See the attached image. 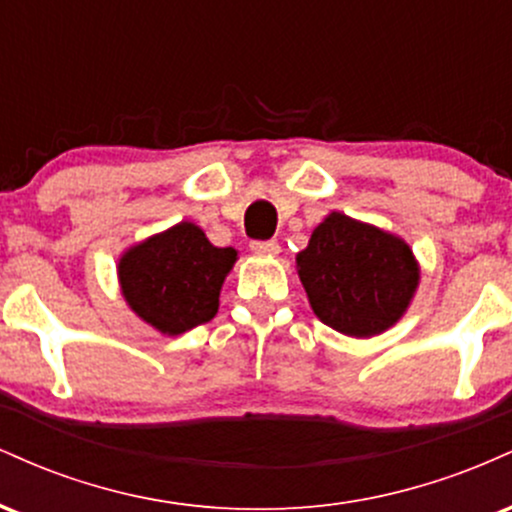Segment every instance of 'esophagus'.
I'll list each match as a JSON object with an SVG mask.
<instances>
[{
  "label": "esophagus",
  "mask_w": 512,
  "mask_h": 512,
  "mask_svg": "<svg viewBox=\"0 0 512 512\" xmlns=\"http://www.w3.org/2000/svg\"><path fill=\"white\" fill-rule=\"evenodd\" d=\"M250 248H252V252H257V255H262V257H276L281 252L276 240H252Z\"/></svg>",
  "instance_id": "obj_1"
}]
</instances>
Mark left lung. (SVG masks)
I'll return each instance as SVG.
<instances>
[{
  "label": "left lung",
  "instance_id": "obj_1",
  "mask_svg": "<svg viewBox=\"0 0 512 512\" xmlns=\"http://www.w3.org/2000/svg\"><path fill=\"white\" fill-rule=\"evenodd\" d=\"M296 269L313 313L346 337L368 339L402 320L421 267L404 238L332 211L317 223Z\"/></svg>",
  "mask_w": 512,
  "mask_h": 512
}]
</instances>
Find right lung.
I'll list each match as a JSON object with an SVG mask.
<instances>
[{"label": "right lung", "mask_w": 512, "mask_h": 512, "mask_svg": "<svg viewBox=\"0 0 512 512\" xmlns=\"http://www.w3.org/2000/svg\"><path fill=\"white\" fill-rule=\"evenodd\" d=\"M238 250L216 248L192 221L132 245L117 262L125 303L156 332L178 337L219 313L221 286Z\"/></svg>", "instance_id": "add662e5"}]
</instances>
